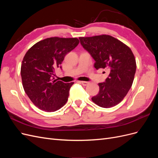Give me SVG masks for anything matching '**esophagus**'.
<instances>
[{"instance_id":"34e87169","label":"esophagus","mask_w":158,"mask_h":158,"mask_svg":"<svg viewBox=\"0 0 158 158\" xmlns=\"http://www.w3.org/2000/svg\"><path fill=\"white\" fill-rule=\"evenodd\" d=\"M80 84H82L83 85H87L89 82H85V81H81V82H80Z\"/></svg>"}]
</instances>
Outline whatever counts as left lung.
<instances>
[{
  "mask_svg": "<svg viewBox=\"0 0 158 158\" xmlns=\"http://www.w3.org/2000/svg\"><path fill=\"white\" fill-rule=\"evenodd\" d=\"M80 44L95 60L94 67L106 69L109 76L99 83L98 95L92 98L99 107L115 106L131 89L136 69L131 49L123 42L109 35L79 37Z\"/></svg>",
  "mask_w": 158,
  "mask_h": 158,
  "instance_id": "1",
  "label": "left lung"
}]
</instances>
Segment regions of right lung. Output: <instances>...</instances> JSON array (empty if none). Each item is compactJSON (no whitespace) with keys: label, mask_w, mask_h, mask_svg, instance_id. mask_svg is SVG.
Returning a JSON list of instances; mask_svg holds the SVG:
<instances>
[{"label":"right lung","mask_w":158,"mask_h":158,"mask_svg":"<svg viewBox=\"0 0 158 158\" xmlns=\"http://www.w3.org/2000/svg\"><path fill=\"white\" fill-rule=\"evenodd\" d=\"M79 44L77 38L50 37L37 42L27 51L21 66L23 88L33 103L47 112L64 106L74 82L55 80L54 73L65 55Z\"/></svg>","instance_id":"add662e5"}]
</instances>
